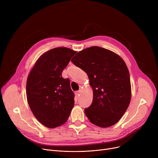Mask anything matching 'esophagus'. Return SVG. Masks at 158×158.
<instances>
[{
  "label": "esophagus",
  "mask_w": 158,
  "mask_h": 158,
  "mask_svg": "<svg viewBox=\"0 0 158 158\" xmlns=\"http://www.w3.org/2000/svg\"><path fill=\"white\" fill-rule=\"evenodd\" d=\"M80 92H81V91H80V90H79V91H77V92H76V94H77V95H79V94H80Z\"/></svg>",
  "instance_id": "1"
}]
</instances>
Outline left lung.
<instances>
[{"label": "left lung", "instance_id": "8db88e82", "mask_svg": "<svg viewBox=\"0 0 158 158\" xmlns=\"http://www.w3.org/2000/svg\"><path fill=\"white\" fill-rule=\"evenodd\" d=\"M72 62L88 75L93 101L85 110L89 120L100 127L117 123L131 98L130 76L122 58L110 50L91 47L76 54Z\"/></svg>", "mask_w": 158, "mask_h": 158}]
</instances>
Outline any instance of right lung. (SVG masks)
<instances>
[{
    "instance_id": "right-lung-1",
    "label": "right lung",
    "mask_w": 158,
    "mask_h": 158,
    "mask_svg": "<svg viewBox=\"0 0 158 158\" xmlns=\"http://www.w3.org/2000/svg\"><path fill=\"white\" fill-rule=\"evenodd\" d=\"M76 52L66 47L49 50L38 58L29 73V106L36 119L48 128L64 124L74 106L70 80L62 77V72Z\"/></svg>"
}]
</instances>
